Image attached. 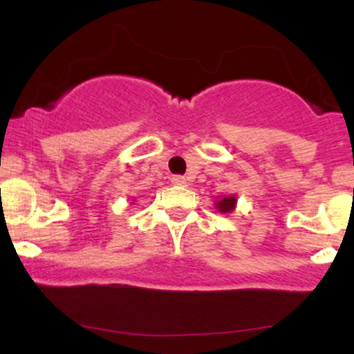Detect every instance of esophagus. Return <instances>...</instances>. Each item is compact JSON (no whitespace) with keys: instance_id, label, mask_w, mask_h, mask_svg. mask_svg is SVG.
Wrapping results in <instances>:
<instances>
[{"instance_id":"1","label":"esophagus","mask_w":354,"mask_h":354,"mask_svg":"<svg viewBox=\"0 0 354 354\" xmlns=\"http://www.w3.org/2000/svg\"><path fill=\"white\" fill-rule=\"evenodd\" d=\"M171 183L176 186H186L188 185V180H186L185 176H181V174H174V176L171 178Z\"/></svg>"}]
</instances>
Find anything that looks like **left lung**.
Masks as SVG:
<instances>
[{"label": "left lung", "instance_id": "left-lung-1", "mask_svg": "<svg viewBox=\"0 0 354 354\" xmlns=\"http://www.w3.org/2000/svg\"><path fill=\"white\" fill-rule=\"evenodd\" d=\"M234 203H236V198L226 196L223 198L221 201H216V208L221 211V213H231V211L234 209Z\"/></svg>", "mask_w": 354, "mask_h": 354}]
</instances>
